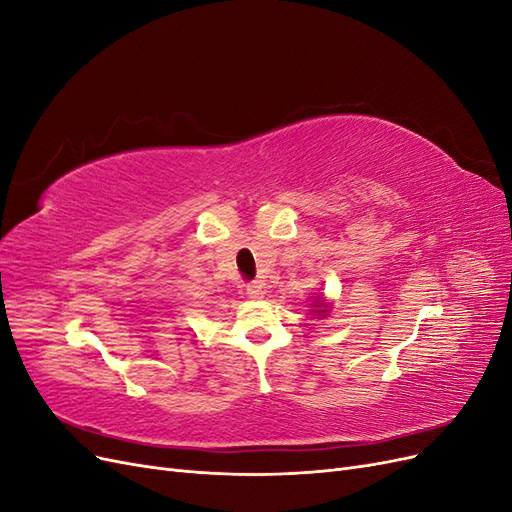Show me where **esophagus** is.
Listing matches in <instances>:
<instances>
[{
  "instance_id": "1",
  "label": "esophagus",
  "mask_w": 512,
  "mask_h": 512,
  "mask_svg": "<svg viewBox=\"0 0 512 512\" xmlns=\"http://www.w3.org/2000/svg\"><path fill=\"white\" fill-rule=\"evenodd\" d=\"M247 297L250 299H254V301H258V299H262L265 297V288H262L260 284H247Z\"/></svg>"
}]
</instances>
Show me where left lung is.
Here are the masks:
<instances>
[{
	"label": "left lung",
	"mask_w": 512,
	"mask_h": 512,
	"mask_svg": "<svg viewBox=\"0 0 512 512\" xmlns=\"http://www.w3.org/2000/svg\"><path fill=\"white\" fill-rule=\"evenodd\" d=\"M307 307H309V316L320 320V318H327L331 314L333 303H331V299L324 297V292H316L314 297H309Z\"/></svg>",
	"instance_id": "8db88e82"
}]
</instances>
